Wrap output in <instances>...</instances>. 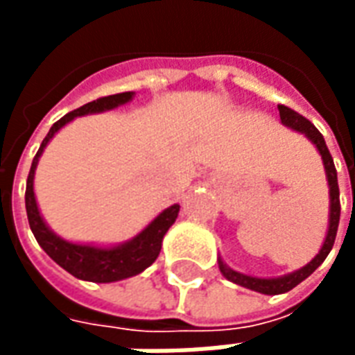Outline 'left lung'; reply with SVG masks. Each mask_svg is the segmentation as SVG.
Wrapping results in <instances>:
<instances>
[{
    "label": "left lung",
    "mask_w": 355,
    "mask_h": 355,
    "mask_svg": "<svg viewBox=\"0 0 355 355\" xmlns=\"http://www.w3.org/2000/svg\"><path fill=\"white\" fill-rule=\"evenodd\" d=\"M277 110H279V117H282L283 125H287V127L295 129V131L304 132L306 137L315 144V148L320 150L321 159H323V165H325V173H327L329 196H331V215H329L327 238L323 241L321 251L315 254L304 268H300V270L293 272V274L282 275V277H275V279H261V277H251V275L234 272V270L226 266L223 261H218V268H220V272H223V275L226 279L238 283L241 287H247V289L262 293V295H282V293H287V291H291L293 287H297L300 282H304L306 277L312 274L313 270L320 266L321 262L327 259V254L331 253V249H333V243H335L336 238V230H338V220H340V193H338L336 169L335 163H333V157H331V152H329L327 144H325L323 135L313 127L312 121H308L304 116H300L298 112L291 110L289 106L279 104Z\"/></svg>",
    "instance_id": "1"
}]
</instances>
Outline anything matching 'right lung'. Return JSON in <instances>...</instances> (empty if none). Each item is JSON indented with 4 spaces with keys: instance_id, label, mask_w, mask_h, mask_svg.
<instances>
[{
    "instance_id": "right-lung-1",
    "label": "right lung",
    "mask_w": 355,
    "mask_h": 355,
    "mask_svg": "<svg viewBox=\"0 0 355 355\" xmlns=\"http://www.w3.org/2000/svg\"><path fill=\"white\" fill-rule=\"evenodd\" d=\"M131 98V91L110 94V96H101L96 101L87 102V104H83L81 108L73 110V112H68L64 117L58 119L57 123H53V127L47 132V137L43 139L37 154H35L32 167H30V173H28L26 196H24V200H26L28 223H30V228L34 232V238L37 239V243L42 245L43 251L49 254L58 266H62L66 272H70L72 275L80 277V279H85V282H119V279H125V277L140 274L144 268L150 266L157 259L159 251H162L163 236L167 234V230L173 226V223L177 220L180 205H171L169 209H165L162 215L148 224L146 228L140 232L137 238H132L131 241H127L123 245L104 249V247L68 243L64 239L55 236L47 228V224L43 223L42 215H40V209H37L34 196L35 165H37V159L42 155L43 148L47 146V142L53 139V135L60 127H64L68 121H72L73 117L85 116V114H94V112H104V110H112L119 106V104L129 102Z\"/></svg>"
}]
</instances>
